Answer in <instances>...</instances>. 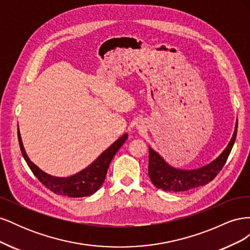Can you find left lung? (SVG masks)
Returning <instances> with one entry per match:
<instances>
[{"instance_id": "1", "label": "left lung", "mask_w": 250, "mask_h": 250, "mask_svg": "<svg viewBox=\"0 0 250 250\" xmlns=\"http://www.w3.org/2000/svg\"><path fill=\"white\" fill-rule=\"evenodd\" d=\"M237 128L238 121L236 122L232 138L228 147L215 161L198 169L183 170L172 167L156 151L149 146L148 174L152 184L157 188H162L167 192H184L208 184L221 171L228 161L234 141H236Z\"/></svg>"}]
</instances>
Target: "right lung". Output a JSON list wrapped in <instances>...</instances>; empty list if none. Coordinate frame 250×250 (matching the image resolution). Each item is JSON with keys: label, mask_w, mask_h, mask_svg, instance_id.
I'll return each instance as SVG.
<instances>
[{"label": "right lung", "mask_w": 250, "mask_h": 250, "mask_svg": "<svg viewBox=\"0 0 250 250\" xmlns=\"http://www.w3.org/2000/svg\"><path fill=\"white\" fill-rule=\"evenodd\" d=\"M127 137V133L123 134L85 169L69 177H56L43 172L30 161L25 148L22 146L20 130H18V138L21 154L36 178L44 187L48 188L50 191L54 192L57 195H63L73 198L86 197V196L93 195L99 190L104 183L105 177H106L107 169L111 160L116 155L121 146L125 143Z\"/></svg>", "instance_id": "right-lung-1"}]
</instances>
